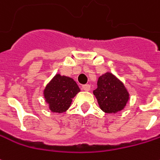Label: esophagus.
Wrapping results in <instances>:
<instances>
[{
  "label": "esophagus",
  "instance_id": "1",
  "mask_svg": "<svg viewBox=\"0 0 160 160\" xmlns=\"http://www.w3.org/2000/svg\"><path fill=\"white\" fill-rule=\"evenodd\" d=\"M82 89H83L84 91H89V90L91 89V87H90V85L86 84V85H83V86H82Z\"/></svg>",
  "mask_w": 160,
  "mask_h": 160
}]
</instances>
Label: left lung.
<instances>
[{"label": "left lung", "mask_w": 160, "mask_h": 160, "mask_svg": "<svg viewBox=\"0 0 160 160\" xmlns=\"http://www.w3.org/2000/svg\"><path fill=\"white\" fill-rule=\"evenodd\" d=\"M97 86L93 94L102 111L116 113L125 108L129 99V92L117 77L111 72H106L99 77Z\"/></svg>", "instance_id": "1"}]
</instances>
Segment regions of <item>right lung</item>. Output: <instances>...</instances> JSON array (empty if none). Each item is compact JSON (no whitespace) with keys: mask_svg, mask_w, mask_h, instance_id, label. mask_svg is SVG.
I'll use <instances>...</instances> for the list:
<instances>
[{"mask_svg":"<svg viewBox=\"0 0 160 160\" xmlns=\"http://www.w3.org/2000/svg\"><path fill=\"white\" fill-rule=\"evenodd\" d=\"M80 91L72 78L56 74L46 86L43 94L49 109L53 112L61 113L68 109L72 98Z\"/></svg>","mask_w":160,"mask_h":160,"instance_id":"right-lung-1","label":"right lung"}]
</instances>
